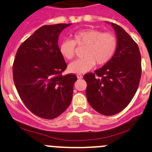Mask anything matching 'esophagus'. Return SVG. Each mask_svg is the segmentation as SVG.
<instances>
[{"mask_svg":"<svg viewBox=\"0 0 152 152\" xmlns=\"http://www.w3.org/2000/svg\"><path fill=\"white\" fill-rule=\"evenodd\" d=\"M76 76H77L78 79H82V78L83 77V76L81 74V73H78V74L76 75Z\"/></svg>","mask_w":152,"mask_h":152,"instance_id":"34e87169","label":"esophagus"}]
</instances>
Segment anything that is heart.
<instances>
[{
    "label": "heart",
    "mask_w": 152,
    "mask_h": 152,
    "mask_svg": "<svg viewBox=\"0 0 152 152\" xmlns=\"http://www.w3.org/2000/svg\"><path fill=\"white\" fill-rule=\"evenodd\" d=\"M76 45L86 46L83 57L71 63L69 70L71 73H85L94 67L95 64L103 66L113 58L117 50L118 42L111 32H102L95 28H85L76 32L72 39L60 42L58 49L64 58L72 60L76 55Z\"/></svg>",
    "instance_id": "1"
}]
</instances>
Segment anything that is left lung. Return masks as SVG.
Segmentation results:
<instances>
[{
    "mask_svg": "<svg viewBox=\"0 0 152 152\" xmlns=\"http://www.w3.org/2000/svg\"><path fill=\"white\" fill-rule=\"evenodd\" d=\"M110 25L117 34V50L110 62L94 73L84 75L86 97L89 104L105 116L122 111L136 94L142 75L139 48L125 30Z\"/></svg>",
    "mask_w": 152,
    "mask_h": 152,
    "instance_id": "8db88e82",
    "label": "left lung"
}]
</instances>
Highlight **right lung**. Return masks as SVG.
<instances>
[{
  "label": "right lung",
  "instance_id": "right-lung-1",
  "mask_svg": "<svg viewBox=\"0 0 152 152\" xmlns=\"http://www.w3.org/2000/svg\"><path fill=\"white\" fill-rule=\"evenodd\" d=\"M71 24L46 25L21 44L13 64V77L20 98L30 111L52 120L69 106L75 74L63 76L66 63L58 49V38Z\"/></svg>",
  "mask_w": 152,
  "mask_h": 152
}]
</instances>
